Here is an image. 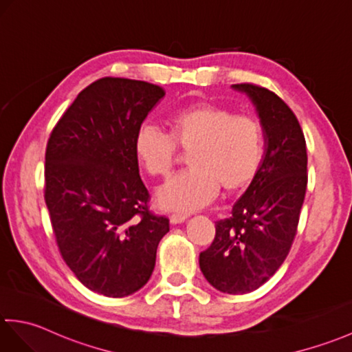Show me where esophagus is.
<instances>
[{
    "label": "esophagus",
    "instance_id": "esophagus-1",
    "mask_svg": "<svg viewBox=\"0 0 352 352\" xmlns=\"http://www.w3.org/2000/svg\"><path fill=\"white\" fill-rule=\"evenodd\" d=\"M189 219V214H183V213H174L169 216V222L173 225H178V223H183L186 220Z\"/></svg>",
    "mask_w": 352,
    "mask_h": 352
}]
</instances>
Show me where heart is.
<instances>
[{
	"instance_id": "1",
	"label": "heart",
	"mask_w": 352,
	"mask_h": 352,
	"mask_svg": "<svg viewBox=\"0 0 352 352\" xmlns=\"http://www.w3.org/2000/svg\"><path fill=\"white\" fill-rule=\"evenodd\" d=\"M170 135L142 122L133 136V153L146 174L166 177L177 160V144L187 153L189 169L157 189L159 206L193 211L225 192H239L255 179L264 160L265 142L259 122L213 103H195L169 118Z\"/></svg>"
}]
</instances>
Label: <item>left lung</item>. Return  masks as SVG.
I'll return each instance as SVG.
<instances>
[{
	"mask_svg": "<svg viewBox=\"0 0 352 352\" xmlns=\"http://www.w3.org/2000/svg\"><path fill=\"white\" fill-rule=\"evenodd\" d=\"M256 109L264 132L263 165L234 204L232 216L216 222L199 267L211 287L248 294L265 283L288 256L307 186V153L297 117L279 96L253 84H235Z\"/></svg>",
	"mask_w": 352,
	"mask_h": 352,
	"instance_id": "1",
	"label": "left lung"
}]
</instances>
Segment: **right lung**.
Returning a JSON list of instances; mask_svg holds the SVG:
<instances>
[{
  "label": "right lung",
  "instance_id": "right-lung-1",
  "mask_svg": "<svg viewBox=\"0 0 352 352\" xmlns=\"http://www.w3.org/2000/svg\"><path fill=\"white\" fill-rule=\"evenodd\" d=\"M165 96L144 80L102 78L56 122L45 156V201L55 240L78 280L121 298L141 289L156 265L165 216L148 210L133 136Z\"/></svg>",
  "mask_w": 352,
  "mask_h": 352
}]
</instances>
